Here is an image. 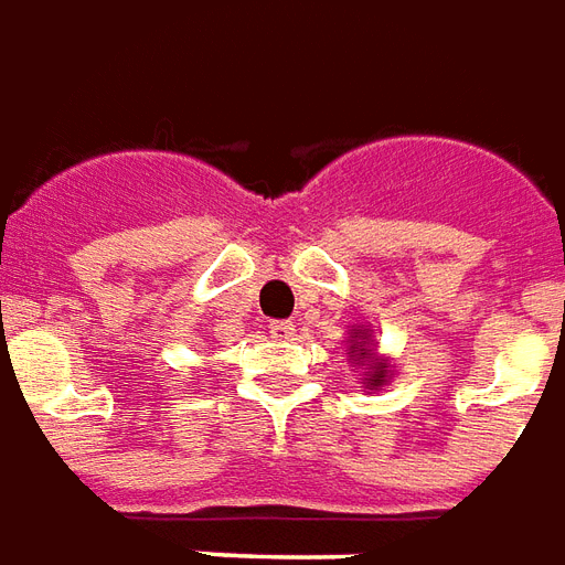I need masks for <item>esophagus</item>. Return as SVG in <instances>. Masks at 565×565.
<instances>
[{
	"label": "esophagus",
	"instance_id": "esophagus-1",
	"mask_svg": "<svg viewBox=\"0 0 565 565\" xmlns=\"http://www.w3.org/2000/svg\"><path fill=\"white\" fill-rule=\"evenodd\" d=\"M270 333H274L277 340H291V337H295V322L277 319V322H270Z\"/></svg>",
	"mask_w": 565,
	"mask_h": 565
}]
</instances>
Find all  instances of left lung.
<instances>
[{
    "mask_svg": "<svg viewBox=\"0 0 565 565\" xmlns=\"http://www.w3.org/2000/svg\"><path fill=\"white\" fill-rule=\"evenodd\" d=\"M349 358L352 361H358V367H361V361H364V367H367V385L370 391L373 388H382L385 382H388V364L382 361V358H376V352H373V343H370V328H358L355 331V340H352V345H349Z\"/></svg>",
    "mask_w": 565,
    "mask_h": 565,
    "instance_id": "obj_1",
    "label": "left lung"
}]
</instances>
